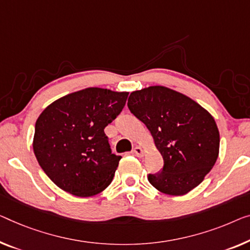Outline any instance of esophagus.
Masks as SVG:
<instances>
[{
  "instance_id": "34e87169",
  "label": "esophagus",
  "mask_w": 250,
  "mask_h": 250,
  "mask_svg": "<svg viewBox=\"0 0 250 250\" xmlns=\"http://www.w3.org/2000/svg\"><path fill=\"white\" fill-rule=\"evenodd\" d=\"M132 152L137 156V157H143L144 156V149L141 147H135L133 148Z\"/></svg>"
}]
</instances>
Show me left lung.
<instances>
[{"label":"left lung","mask_w":250,"mask_h":250,"mask_svg":"<svg viewBox=\"0 0 250 250\" xmlns=\"http://www.w3.org/2000/svg\"><path fill=\"white\" fill-rule=\"evenodd\" d=\"M128 107L146 125L164 159L162 172L148 175L149 183L168 195L196 188L219 155L213 117L192 99L164 86L132 92Z\"/></svg>","instance_id":"left-lung-1"}]
</instances>
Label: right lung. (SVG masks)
<instances>
[{
    "label": "right lung",
    "instance_id": "obj_1",
    "mask_svg": "<svg viewBox=\"0 0 250 250\" xmlns=\"http://www.w3.org/2000/svg\"><path fill=\"white\" fill-rule=\"evenodd\" d=\"M128 93L89 87L58 99L39 115L33 151L54 183L70 194H98L112 182L121 156L104 128L125 105Z\"/></svg>",
    "mask_w": 250,
    "mask_h": 250
}]
</instances>
